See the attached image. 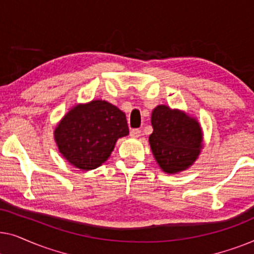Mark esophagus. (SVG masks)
I'll return each mask as SVG.
<instances>
[{
    "label": "esophagus",
    "mask_w": 254,
    "mask_h": 254,
    "mask_svg": "<svg viewBox=\"0 0 254 254\" xmlns=\"http://www.w3.org/2000/svg\"><path fill=\"white\" fill-rule=\"evenodd\" d=\"M129 135H130L131 137H134V138L140 137V136H141V130L137 129V128H135V129H131V130H130Z\"/></svg>",
    "instance_id": "esophagus-1"
}]
</instances>
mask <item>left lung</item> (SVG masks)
I'll return each instance as SVG.
<instances>
[{"label":"left lung","mask_w":254,"mask_h":254,"mask_svg":"<svg viewBox=\"0 0 254 254\" xmlns=\"http://www.w3.org/2000/svg\"><path fill=\"white\" fill-rule=\"evenodd\" d=\"M151 125L154 131L149 142L163 171L179 172L195 161L202 138L195 119L178 110L159 105L152 111Z\"/></svg>","instance_id":"obj_1"}]
</instances>
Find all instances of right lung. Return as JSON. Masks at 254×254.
<instances>
[{"label": "right lung", "instance_id": "right-lung-1", "mask_svg": "<svg viewBox=\"0 0 254 254\" xmlns=\"http://www.w3.org/2000/svg\"><path fill=\"white\" fill-rule=\"evenodd\" d=\"M129 133L126 114L105 100L77 105L54 131L59 150L76 168L92 170L110 157L119 137Z\"/></svg>", "mask_w": 254, "mask_h": 254}]
</instances>
